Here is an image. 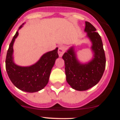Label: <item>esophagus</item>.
<instances>
[{
    "label": "esophagus",
    "mask_w": 120,
    "mask_h": 120,
    "mask_svg": "<svg viewBox=\"0 0 120 120\" xmlns=\"http://www.w3.org/2000/svg\"><path fill=\"white\" fill-rule=\"evenodd\" d=\"M65 47L63 46H59V49H58V54H59V57H62V55L64 54V52H65Z\"/></svg>",
    "instance_id": "1"
}]
</instances>
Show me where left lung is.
Returning <instances> with one entry per match:
<instances>
[{
    "mask_svg": "<svg viewBox=\"0 0 120 120\" xmlns=\"http://www.w3.org/2000/svg\"><path fill=\"white\" fill-rule=\"evenodd\" d=\"M90 22H85V32L91 43L93 58L82 62L77 58L74 46H71L62 56L65 63L66 80L71 88L77 91H86L98 83L105 68V56L102 39Z\"/></svg>",
    "mask_w": 120,
    "mask_h": 120,
    "instance_id": "8db88e82",
    "label": "left lung"
}]
</instances>
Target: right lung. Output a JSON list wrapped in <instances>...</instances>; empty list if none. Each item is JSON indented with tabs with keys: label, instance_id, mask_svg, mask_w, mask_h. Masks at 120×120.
Masks as SVG:
<instances>
[{
	"label": "right lung",
	"instance_id": "obj_1",
	"mask_svg": "<svg viewBox=\"0 0 120 120\" xmlns=\"http://www.w3.org/2000/svg\"><path fill=\"white\" fill-rule=\"evenodd\" d=\"M24 23L19 26L9 45L6 57V71L15 86L19 90L35 93L43 89L48 84L51 69L59 56L58 48L43 54L38 61L29 66H18L14 61L13 44L18 36V30Z\"/></svg>",
	"mask_w": 120,
	"mask_h": 120
}]
</instances>
